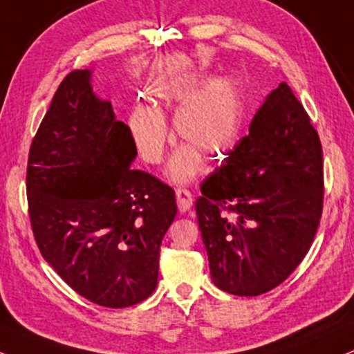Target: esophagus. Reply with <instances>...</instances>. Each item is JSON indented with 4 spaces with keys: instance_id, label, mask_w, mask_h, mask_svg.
<instances>
[{
    "instance_id": "1",
    "label": "esophagus",
    "mask_w": 354,
    "mask_h": 354,
    "mask_svg": "<svg viewBox=\"0 0 354 354\" xmlns=\"http://www.w3.org/2000/svg\"><path fill=\"white\" fill-rule=\"evenodd\" d=\"M176 197H177L178 210H180L182 213L190 210L192 205H194V197H192V192L189 189H177Z\"/></svg>"
}]
</instances>
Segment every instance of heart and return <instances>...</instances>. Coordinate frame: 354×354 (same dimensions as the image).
I'll list each match as a JSON object with an SVG mask.
<instances>
[{
    "instance_id": "heart-1",
    "label": "heart",
    "mask_w": 354,
    "mask_h": 354,
    "mask_svg": "<svg viewBox=\"0 0 354 354\" xmlns=\"http://www.w3.org/2000/svg\"><path fill=\"white\" fill-rule=\"evenodd\" d=\"M205 78H190L156 91L164 104H182L174 116V133L184 146L169 165L174 180L184 182L200 170V156L221 159L238 134L241 97L231 78H216L202 88ZM129 128L139 154L147 162H159L167 142V126L154 108L138 106L131 113Z\"/></svg>"
}]
</instances>
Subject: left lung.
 Returning a JSON list of instances; mask_svg holds the SVG:
<instances>
[{"mask_svg": "<svg viewBox=\"0 0 354 354\" xmlns=\"http://www.w3.org/2000/svg\"><path fill=\"white\" fill-rule=\"evenodd\" d=\"M200 190L195 210L218 289L256 297L302 263L324 212V151L286 82Z\"/></svg>", "mask_w": 354, "mask_h": 354, "instance_id": "1", "label": "left lung"}]
</instances>
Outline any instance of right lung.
I'll use <instances>...</instances> for the list:
<instances>
[{
	"label": "right lung",
	"instance_id": "1",
	"mask_svg": "<svg viewBox=\"0 0 354 354\" xmlns=\"http://www.w3.org/2000/svg\"><path fill=\"white\" fill-rule=\"evenodd\" d=\"M136 144L88 71L60 82L30 142L29 220L44 259L82 297L110 308L146 300L160 243L177 215L176 192L131 169Z\"/></svg>",
	"mask_w": 354,
	"mask_h": 354
}]
</instances>
